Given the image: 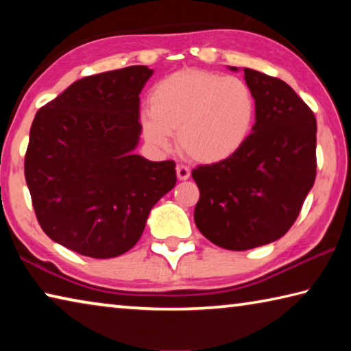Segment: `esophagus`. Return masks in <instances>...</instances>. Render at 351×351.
Instances as JSON below:
<instances>
[{
	"label": "esophagus",
	"instance_id": "obj_1",
	"mask_svg": "<svg viewBox=\"0 0 351 351\" xmlns=\"http://www.w3.org/2000/svg\"><path fill=\"white\" fill-rule=\"evenodd\" d=\"M176 176L180 181H186L190 178V170L186 165H176Z\"/></svg>",
	"mask_w": 351,
	"mask_h": 351
}]
</instances>
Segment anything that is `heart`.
Here are the masks:
<instances>
[{
    "label": "heart",
    "mask_w": 351,
    "mask_h": 351,
    "mask_svg": "<svg viewBox=\"0 0 351 351\" xmlns=\"http://www.w3.org/2000/svg\"><path fill=\"white\" fill-rule=\"evenodd\" d=\"M148 110L142 117L148 144L167 150L178 132L181 150L203 164L235 156L257 121V99L245 80L195 68L159 80L148 94Z\"/></svg>",
    "instance_id": "obj_1"
}]
</instances>
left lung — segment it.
I'll list each match as a JSON object with an SVG mask.
<instances>
[{
    "instance_id": "left-lung-1",
    "label": "left lung",
    "mask_w": 351,
    "mask_h": 351,
    "mask_svg": "<svg viewBox=\"0 0 351 351\" xmlns=\"http://www.w3.org/2000/svg\"><path fill=\"white\" fill-rule=\"evenodd\" d=\"M243 73L257 99L251 138L228 161L192 171L199 189L195 224L229 251L269 245L287 234L316 180L313 111L283 80L249 68Z\"/></svg>"
}]
</instances>
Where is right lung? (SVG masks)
Wrapping results in <instances>:
<instances>
[{"instance_id": "right-lung-1", "label": "right lung", "mask_w": 351, "mask_h": 351, "mask_svg": "<svg viewBox=\"0 0 351 351\" xmlns=\"http://www.w3.org/2000/svg\"><path fill=\"white\" fill-rule=\"evenodd\" d=\"M152 74L138 64L85 77L35 114L25 158L35 215L51 240L77 254L130 251L175 187L173 161L134 153L139 94Z\"/></svg>"}]
</instances>
